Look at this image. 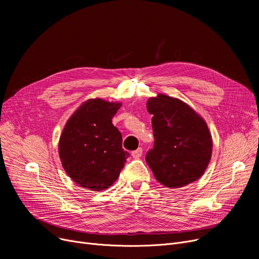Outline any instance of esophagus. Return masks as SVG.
<instances>
[{
	"mask_svg": "<svg viewBox=\"0 0 259 259\" xmlns=\"http://www.w3.org/2000/svg\"><path fill=\"white\" fill-rule=\"evenodd\" d=\"M142 154H143V149L142 148H139V149H137V150L132 151L133 158H140L142 156Z\"/></svg>",
	"mask_w": 259,
	"mask_h": 259,
	"instance_id": "esophagus-1",
	"label": "esophagus"
}]
</instances>
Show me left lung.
Instances as JSON below:
<instances>
[{
	"mask_svg": "<svg viewBox=\"0 0 259 259\" xmlns=\"http://www.w3.org/2000/svg\"><path fill=\"white\" fill-rule=\"evenodd\" d=\"M152 114L153 149L146 161L158 183L182 188L201 178L211 156L213 141L207 122L180 99L159 93L147 102Z\"/></svg>",
	"mask_w": 259,
	"mask_h": 259,
	"instance_id": "left-lung-1",
	"label": "left lung"
}]
</instances>
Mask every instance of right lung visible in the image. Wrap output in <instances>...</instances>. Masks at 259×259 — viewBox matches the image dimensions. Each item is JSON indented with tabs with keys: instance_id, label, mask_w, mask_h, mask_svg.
Returning a JSON list of instances; mask_svg holds the SVG:
<instances>
[{
	"instance_id": "obj_1",
	"label": "right lung",
	"mask_w": 259,
	"mask_h": 259,
	"mask_svg": "<svg viewBox=\"0 0 259 259\" xmlns=\"http://www.w3.org/2000/svg\"><path fill=\"white\" fill-rule=\"evenodd\" d=\"M121 103L90 99L67 120L59 142L64 170L78 186L106 190L118 179L129 153L112 117Z\"/></svg>"
}]
</instances>
